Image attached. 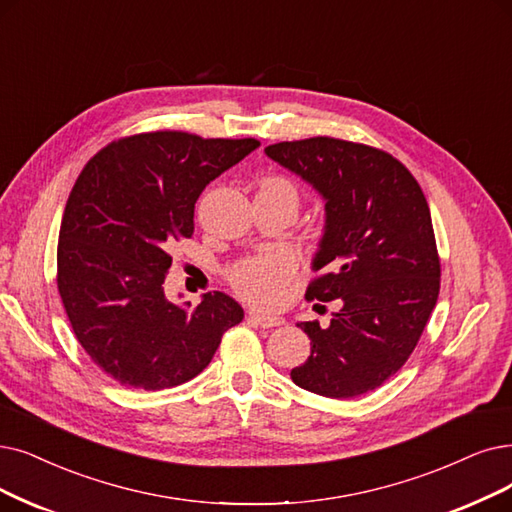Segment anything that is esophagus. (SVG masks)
I'll use <instances>...</instances> for the list:
<instances>
[{"label": "esophagus", "instance_id": "obj_1", "mask_svg": "<svg viewBox=\"0 0 512 512\" xmlns=\"http://www.w3.org/2000/svg\"><path fill=\"white\" fill-rule=\"evenodd\" d=\"M248 319L252 321V323H256V325H260V327H277V325H281L283 323V319L281 317H271V315H260V313H250L248 315Z\"/></svg>", "mask_w": 512, "mask_h": 512}]
</instances>
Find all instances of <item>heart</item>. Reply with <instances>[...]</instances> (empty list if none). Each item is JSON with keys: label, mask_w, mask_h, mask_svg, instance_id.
<instances>
[{"label": "heart", "mask_w": 512, "mask_h": 512, "mask_svg": "<svg viewBox=\"0 0 512 512\" xmlns=\"http://www.w3.org/2000/svg\"><path fill=\"white\" fill-rule=\"evenodd\" d=\"M262 189H273L288 197L294 206L298 201L296 187L285 178H267L262 182ZM296 267L294 260L285 254H271L254 260H245L231 273L235 290L254 304L273 306L279 302L285 285L292 279Z\"/></svg>", "instance_id": "obj_1"}]
</instances>
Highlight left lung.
<instances>
[{
  "label": "left lung",
  "mask_w": 512,
  "mask_h": 512,
  "mask_svg": "<svg viewBox=\"0 0 512 512\" xmlns=\"http://www.w3.org/2000/svg\"><path fill=\"white\" fill-rule=\"evenodd\" d=\"M325 201L306 298L338 300L330 325L298 323L311 357L292 380L321 397L374 391L416 349L437 296L441 264L433 220L416 178L384 151L338 138L279 142L264 149Z\"/></svg>",
  "instance_id": "1"
}]
</instances>
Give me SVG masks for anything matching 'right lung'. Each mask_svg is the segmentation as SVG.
Instances as JSON below:
<instances>
[{
	"label": "right lung",
	"instance_id": "add662e5",
	"mask_svg": "<svg viewBox=\"0 0 512 512\" xmlns=\"http://www.w3.org/2000/svg\"><path fill=\"white\" fill-rule=\"evenodd\" d=\"M258 147L149 132L111 142L79 174L58 233V292L79 344L119 384L159 391L195 378L243 319L222 292L174 304L163 281L201 191Z\"/></svg>",
	"mask_w": 512,
	"mask_h": 512
}]
</instances>
